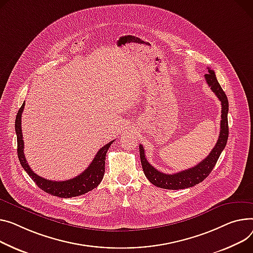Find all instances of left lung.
I'll use <instances>...</instances> for the list:
<instances>
[{"instance_id": "1", "label": "left lung", "mask_w": 253, "mask_h": 253, "mask_svg": "<svg viewBox=\"0 0 253 253\" xmlns=\"http://www.w3.org/2000/svg\"><path fill=\"white\" fill-rule=\"evenodd\" d=\"M206 80L209 84L211 89L214 92V94L220 99L222 105V120H221V130L220 135H218L217 141L211 151V154L199 164L194 166L193 168H189L187 170H184L175 174H165L158 171L156 168L151 166L144 154V148L140 144L139 145V154L140 161L142 165L143 172L146 178L153 183L155 186L164 188V189H172L179 190L189 188L195 186L196 184L203 182L212 171L213 167L215 166L220 155L222 154L223 149L225 148L229 136V127H228V111H229V103L228 98L224 90L222 89L220 83L217 82L214 71L209 68V74L205 75Z\"/></svg>"}]
</instances>
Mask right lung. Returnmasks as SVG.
<instances>
[{
  "label": "right lung",
  "instance_id": "right-lung-1",
  "mask_svg": "<svg viewBox=\"0 0 253 253\" xmlns=\"http://www.w3.org/2000/svg\"><path fill=\"white\" fill-rule=\"evenodd\" d=\"M24 106L25 103H23L18 113H17L15 120V131L17 135V154H18V158L22 168L29 175V177L36 182L38 186L44 192L61 198H70L82 195L97 187L105 175V161L108 149L115 140H112L111 142L100 148L87 169L84 170L77 177L66 181H53L44 179L37 175L30 169L24 156V142L21 129V116Z\"/></svg>",
  "mask_w": 253,
  "mask_h": 253
}]
</instances>
